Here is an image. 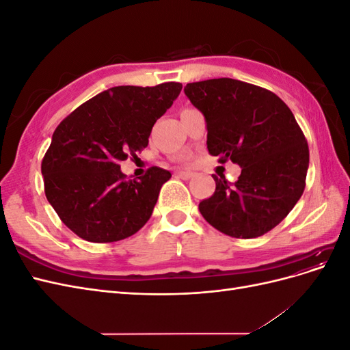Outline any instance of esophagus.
Returning <instances> with one entry per match:
<instances>
[{
	"mask_svg": "<svg viewBox=\"0 0 350 350\" xmlns=\"http://www.w3.org/2000/svg\"><path fill=\"white\" fill-rule=\"evenodd\" d=\"M175 176H176V178H181V179H189V178L194 176V172H189V171H178V172L175 174Z\"/></svg>",
	"mask_w": 350,
	"mask_h": 350,
	"instance_id": "obj_1",
	"label": "esophagus"
}]
</instances>
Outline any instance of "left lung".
I'll list each match as a JSON object with an SVG mask.
<instances>
[{"label": "left lung", "instance_id": "obj_1", "mask_svg": "<svg viewBox=\"0 0 350 350\" xmlns=\"http://www.w3.org/2000/svg\"><path fill=\"white\" fill-rule=\"evenodd\" d=\"M184 92L204 115L208 153L242 169L234 184L213 175L216 191L200 213L229 237L267 234L298 203L310 165L292 111L273 92L234 79L188 83Z\"/></svg>", "mask_w": 350, "mask_h": 350}]
</instances>
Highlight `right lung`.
Listing matches in <instances>:
<instances>
[{"label": "right lung", "instance_id": "obj_1", "mask_svg": "<svg viewBox=\"0 0 350 350\" xmlns=\"http://www.w3.org/2000/svg\"><path fill=\"white\" fill-rule=\"evenodd\" d=\"M181 89L175 81L116 86L80 105L57 126L42 161L45 196L77 237L121 241L150 219L171 172L152 166L126 181L120 162L147 147L154 122Z\"/></svg>", "mask_w": 350, "mask_h": 350}]
</instances>
